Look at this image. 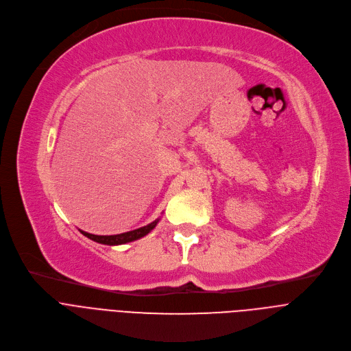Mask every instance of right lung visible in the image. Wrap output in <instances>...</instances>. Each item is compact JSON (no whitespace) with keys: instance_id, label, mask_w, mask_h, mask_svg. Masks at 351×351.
Returning a JSON list of instances; mask_svg holds the SVG:
<instances>
[{"instance_id":"add662e5","label":"right lung","mask_w":351,"mask_h":351,"mask_svg":"<svg viewBox=\"0 0 351 351\" xmlns=\"http://www.w3.org/2000/svg\"><path fill=\"white\" fill-rule=\"evenodd\" d=\"M158 222H159V219H156L155 222L146 225L143 228H139V229H135V230H131V232H125V233H121V234L99 236V234H92V233H88V232H84V230H81V233L84 236H86L88 239H90V241H94V242H98V243H102V245H109V246H117V245H123V243L138 241V239H141V237H143V236L149 233L158 225Z\"/></svg>"}]
</instances>
